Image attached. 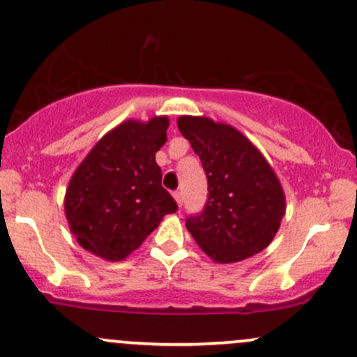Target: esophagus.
<instances>
[{
  "mask_svg": "<svg viewBox=\"0 0 357 357\" xmlns=\"http://www.w3.org/2000/svg\"><path fill=\"white\" fill-rule=\"evenodd\" d=\"M173 196H174L176 203H178V206L181 208V204H183V192L181 191H174Z\"/></svg>",
  "mask_w": 357,
  "mask_h": 357,
  "instance_id": "34e87169",
  "label": "esophagus"
}]
</instances>
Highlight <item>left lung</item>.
Returning <instances> with one entry per match:
<instances>
[{"label": "left lung", "instance_id": "8db88e82", "mask_svg": "<svg viewBox=\"0 0 357 357\" xmlns=\"http://www.w3.org/2000/svg\"><path fill=\"white\" fill-rule=\"evenodd\" d=\"M178 129L202 159L208 202L186 228L216 264L267 248L285 215V192L264 154L238 129L210 117L181 116Z\"/></svg>", "mask_w": 357, "mask_h": 357}]
</instances>
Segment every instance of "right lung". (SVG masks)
Returning a JSON list of instances; mask_svg holds the SVG:
<instances>
[{"label": "right lung", "instance_id": "add662e5", "mask_svg": "<svg viewBox=\"0 0 357 357\" xmlns=\"http://www.w3.org/2000/svg\"><path fill=\"white\" fill-rule=\"evenodd\" d=\"M169 119H129L109 130L72 174L63 208L82 248L109 261L124 260L161 220L178 210L161 186L155 153L166 144Z\"/></svg>", "mask_w": 357, "mask_h": 357}]
</instances>
